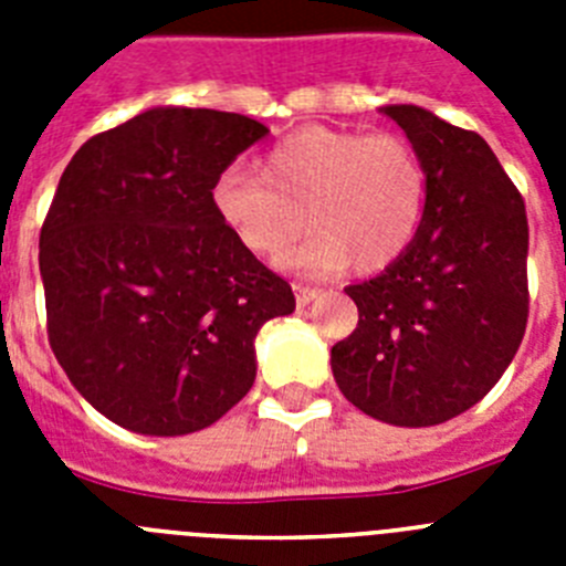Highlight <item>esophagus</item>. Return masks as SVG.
<instances>
[{"label":"esophagus","instance_id":"obj_1","mask_svg":"<svg viewBox=\"0 0 566 566\" xmlns=\"http://www.w3.org/2000/svg\"><path fill=\"white\" fill-rule=\"evenodd\" d=\"M294 294H297V306H308L314 297H319V289L303 286V283H294Z\"/></svg>","mask_w":566,"mask_h":566}]
</instances>
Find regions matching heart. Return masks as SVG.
Wrapping results in <instances>:
<instances>
[{"label":"heart","instance_id":"heart-1","mask_svg":"<svg viewBox=\"0 0 566 566\" xmlns=\"http://www.w3.org/2000/svg\"><path fill=\"white\" fill-rule=\"evenodd\" d=\"M214 212L247 249L272 254L306 223L317 232L277 258L280 269L323 277L354 260L379 272L402 258L422 229L428 175L399 135L300 127L274 144L260 172L223 169L212 184Z\"/></svg>","mask_w":566,"mask_h":566}]
</instances>
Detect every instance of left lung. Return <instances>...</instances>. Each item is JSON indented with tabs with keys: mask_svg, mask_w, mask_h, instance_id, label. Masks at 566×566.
Instances as JSON below:
<instances>
[{
	"mask_svg": "<svg viewBox=\"0 0 566 566\" xmlns=\"http://www.w3.org/2000/svg\"><path fill=\"white\" fill-rule=\"evenodd\" d=\"M428 175L411 249L348 286L359 323L332 348L352 405L379 422L428 428L502 379L527 328V214L482 135L417 104H385Z\"/></svg>",
	"mask_w": 566,
	"mask_h": 566,
	"instance_id": "obj_1",
	"label": "left lung"
}]
</instances>
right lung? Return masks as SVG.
I'll return each mask as SVG.
<instances>
[{
    "label": "right lung",
    "mask_w": 566,
    "mask_h": 566,
    "mask_svg": "<svg viewBox=\"0 0 566 566\" xmlns=\"http://www.w3.org/2000/svg\"><path fill=\"white\" fill-rule=\"evenodd\" d=\"M266 133L238 113L149 107L70 158L39 238L48 337L109 422L209 428L252 388L260 326L294 312L292 286L212 203L214 178Z\"/></svg>",
    "instance_id": "1"
}]
</instances>
